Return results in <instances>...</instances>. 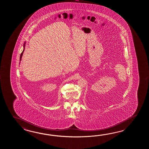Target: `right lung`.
I'll list each match as a JSON object with an SVG mask.
<instances>
[{
	"label": "right lung",
	"instance_id": "right-lung-1",
	"mask_svg": "<svg viewBox=\"0 0 149 149\" xmlns=\"http://www.w3.org/2000/svg\"><path fill=\"white\" fill-rule=\"evenodd\" d=\"M24 46H25V44L24 45V49H23V51H22V53L21 54V55H20V60H21V58H22V56L23 53V52H24Z\"/></svg>",
	"mask_w": 149,
	"mask_h": 149
}]
</instances>
